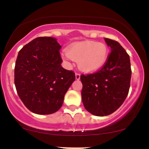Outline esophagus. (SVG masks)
Here are the masks:
<instances>
[{"mask_svg":"<svg viewBox=\"0 0 149 149\" xmlns=\"http://www.w3.org/2000/svg\"><path fill=\"white\" fill-rule=\"evenodd\" d=\"M80 77H81V75L79 74V73H76V80H79L80 79Z\"/></svg>","mask_w":149,"mask_h":149,"instance_id":"esophagus-1","label":"esophagus"}]
</instances>
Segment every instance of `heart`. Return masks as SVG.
<instances>
[{
	"label": "heart",
	"instance_id": "1",
	"mask_svg": "<svg viewBox=\"0 0 149 149\" xmlns=\"http://www.w3.org/2000/svg\"><path fill=\"white\" fill-rule=\"evenodd\" d=\"M66 61L78 62L79 68L86 73H93L101 69L109 58V49L104 43L84 41L74 43L62 53Z\"/></svg>",
	"mask_w": 149,
	"mask_h": 149
}]
</instances>
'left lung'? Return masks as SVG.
<instances>
[{
    "label": "left lung",
    "mask_w": 149,
    "mask_h": 149,
    "mask_svg": "<svg viewBox=\"0 0 149 149\" xmlns=\"http://www.w3.org/2000/svg\"><path fill=\"white\" fill-rule=\"evenodd\" d=\"M111 48L106 64L97 73L81 75V98L85 109L95 116L113 113L128 94L131 79L130 57L119 42L104 38Z\"/></svg>",
    "instance_id": "obj_1"
}]
</instances>
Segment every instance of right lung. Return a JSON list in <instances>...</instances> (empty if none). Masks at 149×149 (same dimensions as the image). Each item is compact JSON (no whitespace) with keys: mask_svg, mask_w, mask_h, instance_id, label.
I'll return each mask as SVG.
<instances>
[{"mask_svg":"<svg viewBox=\"0 0 149 149\" xmlns=\"http://www.w3.org/2000/svg\"><path fill=\"white\" fill-rule=\"evenodd\" d=\"M56 38L37 37L19 52L14 84L19 98L29 110L38 115L55 113L62 107L75 73L61 66Z\"/></svg>","mask_w":149,"mask_h":149,"instance_id":"add662e5","label":"right lung"}]
</instances>
